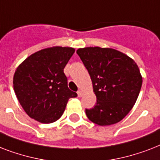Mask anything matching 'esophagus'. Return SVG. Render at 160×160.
<instances>
[{
	"label": "esophagus",
	"instance_id": "obj_1",
	"mask_svg": "<svg viewBox=\"0 0 160 160\" xmlns=\"http://www.w3.org/2000/svg\"><path fill=\"white\" fill-rule=\"evenodd\" d=\"M77 94H78V96H79V97H81V96L83 95V91L81 90H79L77 91Z\"/></svg>",
	"mask_w": 160,
	"mask_h": 160
}]
</instances>
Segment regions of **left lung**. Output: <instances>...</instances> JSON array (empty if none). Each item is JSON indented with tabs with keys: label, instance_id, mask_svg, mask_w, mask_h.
Listing matches in <instances>:
<instances>
[{
	"label": "left lung",
	"instance_id": "8db88e82",
	"mask_svg": "<svg viewBox=\"0 0 160 160\" xmlns=\"http://www.w3.org/2000/svg\"><path fill=\"white\" fill-rule=\"evenodd\" d=\"M76 53L90 74L96 95L94 108L85 109L93 123L106 126L124 119L136 102L142 85L138 65L125 54L111 48L85 47Z\"/></svg>",
	"mask_w": 160,
	"mask_h": 160
}]
</instances>
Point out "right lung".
Instances as JSON below:
<instances>
[{"instance_id":"right-lung-1","label":"right lung","mask_w":160,"mask_h":160,"mask_svg":"<svg viewBox=\"0 0 160 160\" xmlns=\"http://www.w3.org/2000/svg\"><path fill=\"white\" fill-rule=\"evenodd\" d=\"M75 53L71 47L53 46L32 54L16 68L13 87L29 116L43 124L59 119L70 98L77 96L68 88L64 68Z\"/></svg>"}]
</instances>
